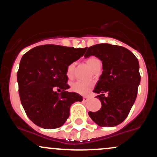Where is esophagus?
Returning <instances> with one entry per match:
<instances>
[{
  "label": "esophagus",
  "mask_w": 157,
  "mask_h": 157,
  "mask_svg": "<svg viewBox=\"0 0 157 157\" xmlns=\"http://www.w3.org/2000/svg\"><path fill=\"white\" fill-rule=\"evenodd\" d=\"M82 99H83L84 101H87L89 99V98L87 97V96H83V97H82Z\"/></svg>",
  "instance_id": "obj_1"
}]
</instances>
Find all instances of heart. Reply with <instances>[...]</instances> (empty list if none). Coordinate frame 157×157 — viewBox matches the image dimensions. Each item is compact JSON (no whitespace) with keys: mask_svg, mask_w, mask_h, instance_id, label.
<instances>
[{"mask_svg":"<svg viewBox=\"0 0 157 157\" xmlns=\"http://www.w3.org/2000/svg\"><path fill=\"white\" fill-rule=\"evenodd\" d=\"M98 62H100V60L98 59L97 57H94V56H91V57L88 58L86 60L87 65L90 67L91 69H92L93 67L94 66V65H95ZM75 66V63H72L68 65V66L67 67L66 75L68 77H72V75H73ZM92 86L93 85L91 82L80 81V80H79V81L74 82V83L72 84L71 89L74 92L78 93V94H87L88 93H89V92H90L91 89H92Z\"/></svg>","mask_w":157,"mask_h":157,"instance_id":"1","label":"heart"}]
</instances>
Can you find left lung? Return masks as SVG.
Masks as SVG:
<instances>
[{"label":"left lung","instance_id":"obj_1","mask_svg":"<svg viewBox=\"0 0 157 157\" xmlns=\"http://www.w3.org/2000/svg\"><path fill=\"white\" fill-rule=\"evenodd\" d=\"M90 56L102 62V75L93 91L99 94L102 106L89 115L98 126H116L127 118L136 98L141 80L139 61L128 49L110 44L89 48L84 56Z\"/></svg>","mask_w":157,"mask_h":157}]
</instances>
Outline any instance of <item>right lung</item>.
Returning a JSON list of instances; mask_svg holds the SVG:
<instances>
[{"mask_svg": "<svg viewBox=\"0 0 157 157\" xmlns=\"http://www.w3.org/2000/svg\"><path fill=\"white\" fill-rule=\"evenodd\" d=\"M85 48L54 44L37 46L21 59L17 73L18 92L27 117L37 126L54 129L63 126L72 104L82 97L67 89V67L82 56ZM60 89L61 93L55 91Z\"/></svg>", "mask_w": 157, "mask_h": 157, "instance_id": "1", "label": "right lung"}]
</instances>
